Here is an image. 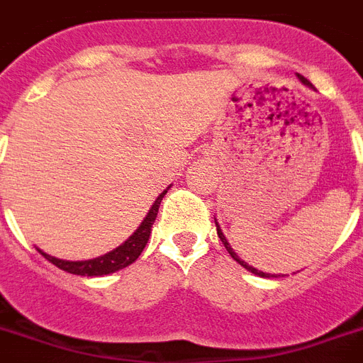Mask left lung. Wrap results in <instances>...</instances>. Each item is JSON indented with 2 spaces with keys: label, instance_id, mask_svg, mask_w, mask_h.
Here are the masks:
<instances>
[{
  "label": "left lung",
  "instance_id": "1",
  "mask_svg": "<svg viewBox=\"0 0 363 363\" xmlns=\"http://www.w3.org/2000/svg\"><path fill=\"white\" fill-rule=\"evenodd\" d=\"M298 79H300V82H302V84H304V85H309V87H311V82H309V79H306L304 76H300V74H298ZM214 222H216V218H214ZM216 231H218V237H220V240H222V244H223V246H225V250H228V252H229V255H231V257L235 259V261H237L238 264H242V267L246 268V270H250V272L255 274V276H261V278H278L276 274H264V272H261V270H257V268L250 267L248 263H244L242 259L238 257L237 253L233 252V248H231V246H229L228 238H225V235H223V233H222V229H220V225H218V222H216Z\"/></svg>",
  "mask_w": 363,
  "mask_h": 363
}]
</instances>
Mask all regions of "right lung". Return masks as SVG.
Segmentation results:
<instances>
[{"label":"right lung","mask_w":363,"mask_h":363,"mask_svg":"<svg viewBox=\"0 0 363 363\" xmlns=\"http://www.w3.org/2000/svg\"><path fill=\"white\" fill-rule=\"evenodd\" d=\"M167 190H169V186L162 191L160 196L156 197V201L152 203L151 211L147 212V216L143 218V222H141L140 228L135 229L121 246H117V248L111 250V252L104 253V255H100V257L89 259V261H63V259L52 257L48 253H44L43 250H38V252L43 253L44 257L48 259L52 264H55V267L65 270V272L76 274V276H106V274L117 272L121 268H125L128 267V264L134 263L135 259L141 255L143 248L147 246V240L151 237L152 223H155L156 214H158V207H160L162 197L166 196Z\"/></svg>","instance_id":"right-lung-1"}]
</instances>
